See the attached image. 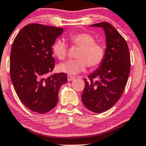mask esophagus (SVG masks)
<instances>
[{"label":"esophagus","mask_w":146,"mask_h":146,"mask_svg":"<svg viewBox=\"0 0 146 146\" xmlns=\"http://www.w3.org/2000/svg\"><path fill=\"white\" fill-rule=\"evenodd\" d=\"M74 78H75L73 77V76H70V75H68V81H73V80L74 79Z\"/></svg>","instance_id":"1"}]
</instances>
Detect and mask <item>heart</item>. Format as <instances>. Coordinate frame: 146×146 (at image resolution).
<instances>
[{
    "mask_svg": "<svg viewBox=\"0 0 146 146\" xmlns=\"http://www.w3.org/2000/svg\"><path fill=\"white\" fill-rule=\"evenodd\" d=\"M70 41L75 45L81 47L78 53V59L69 60L58 65V70L62 73L75 76L86 69L97 67L104 58V48L102 44L95 42L92 35L88 33H78L70 36ZM54 54L58 59L63 60L68 53V46L62 39H58L52 45Z\"/></svg>",
    "mask_w": 146,
    "mask_h": 146,
    "instance_id": "heart-1",
    "label": "heart"
}]
</instances>
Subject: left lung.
I'll return each instance as SVG.
<instances>
[{
  "label": "left lung",
  "instance_id": "obj_1",
  "mask_svg": "<svg viewBox=\"0 0 146 146\" xmlns=\"http://www.w3.org/2000/svg\"><path fill=\"white\" fill-rule=\"evenodd\" d=\"M90 27L104 29L106 36L104 58L94 72L85 81L81 96L83 104L88 110L102 113L116 104L126 86L130 72V57L125 39L110 23L102 22ZM94 78H98L95 82Z\"/></svg>",
  "mask_w": 146,
  "mask_h": 146
}]
</instances>
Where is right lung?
<instances>
[{
  "label": "right lung",
  "mask_w": 146,
  "mask_h": 146,
  "mask_svg": "<svg viewBox=\"0 0 146 146\" xmlns=\"http://www.w3.org/2000/svg\"><path fill=\"white\" fill-rule=\"evenodd\" d=\"M64 29L31 24L19 32L11 51L10 75L14 89L23 104L32 111L44 114L58 102L66 73H54L52 46Z\"/></svg>",
  "instance_id": "add662e5"
}]
</instances>
